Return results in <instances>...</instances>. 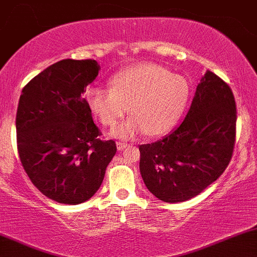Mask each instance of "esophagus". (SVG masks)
Wrapping results in <instances>:
<instances>
[{
  "label": "esophagus",
  "instance_id": "esophagus-1",
  "mask_svg": "<svg viewBox=\"0 0 257 257\" xmlns=\"http://www.w3.org/2000/svg\"><path fill=\"white\" fill-rule=\"evenodd\" d=\"M129 145L125 143H122V141H117V149L119 150V151H122V150H124L125 147H128Z\"/></svg>",
  "mask_w": 257,
  "mask_h": 257
}]
</instances>
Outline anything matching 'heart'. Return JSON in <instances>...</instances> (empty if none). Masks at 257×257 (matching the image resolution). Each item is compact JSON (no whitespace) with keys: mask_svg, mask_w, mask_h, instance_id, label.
<instances>
[{"mask_svg":"<svg viewBox=\"0 0 257 257\" xmlns=\"http://www.w3.org/2000/svg\"><path fill=\"white\" fill-rule=\"evenodd\" d=\"M108 89L94 87L87 93L90 111L106 126H114L124 114L129 119L112 131L119 139L166 134L184 112L190 87L184 78L156 64H138L110 78Z\"/></svg>","mask_w":257,"mask_h":257,"instance_id":"b5f03b06","label":"heart"}]
</instances>
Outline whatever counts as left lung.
<instances>
[{
	"label": "left lung",
	"mask_w": 257,
	"mask_h": 257,
	"mask_svg": "<svg viewBox=\"0 0 257 257\" xmlns=\"http://www.w3.org/2000/svg\"><path fill=\"white\" fill-rule=\"evenodd\" d=\"M237 108L229 85L206 71L185 119L162 140L139 146L140 173L153 196L180 203L225 172L235 143Z\"/></svg>",
	"instance_id": "obj_1"
}]
</instances>
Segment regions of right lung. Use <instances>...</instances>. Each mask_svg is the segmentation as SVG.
<instances>
[{"label": "right lung", "instance_id": "right-lung-1", "mask_svg": "<svg viewBox=\"0 0 257 257\" xmlns=\"http://www.w3.org/2000/svg\"><path fill=\"white\" fill-rule=\"evenodd\" d=\"M95 60L64 59L23 88L16 128L19 158L40 192L58 203L79 204L95 194L116 155L101 140L85 88L99 75Z\"/></svg>", "mask_w": 257, "mask_h": 257}]
</instances>
